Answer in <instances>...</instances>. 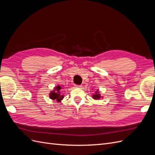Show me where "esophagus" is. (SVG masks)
Returning <instances> with one entry per match:
<instances>
[{
	"label": "esophagus",
	"instance_id": "esophagus-1",
	"mask_svg": "<svg viewBox=\"0 0 155 155\" xmlns=\"http://www.w3.org/2000/svg\"><path fill=\"white\" fill-rule=\"evenodd\" d=\"M74 87L76 88H81V85H74Z\"/></svg>",
	"mask_w": 155,
	"mask_h": 155
}]
</instances>
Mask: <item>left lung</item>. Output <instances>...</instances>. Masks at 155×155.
I'll use <instances>...</instances> for the list:
<instances>
[{
    "mask_svg": "<svg viewBox=\"0 0 155 155\" xmlns=\"http://www.w3.org/2000/svg\"><path fill=\"white\" fill-rule=\"evenodd\" d=\"M101 97H103L100 96V92L99 91H96L95 92V94H94L92 95V98L94 100H99L100 99Z\"/></svg>",
    "mask_w": 155,
    "mask_h": 155,
    "instance_id": "1",
    "label": "left lung"
}]
</instances>
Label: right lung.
<instances>
[{"label": "right lung", "mask_w": 155, "mask_h": 155, "mask_svg": "<svg viewBox=\"0 0 155 155\" xmlns=\"http://www.w3.org/2000/svg\"><path fill=\"white\" fill-rule=\"evenodd\" d=\"M62 87L60 85H58L57 87H54V90L51 91L49 94V97L50 99L53 100H56L57 101L59 102L61 100H62L64 97V96L61 94V90Z\"/></svg>", "instance_id": "add662e5"}]
</instances>
